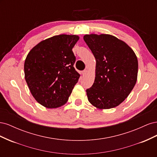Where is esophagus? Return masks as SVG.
<instances>
[{
	"instance_id": "obj_1",
	"label": "esophagus",
	"mask_w": 157,
	"mask_h": 157,
	"mask_svg": "<svg viewBox=\"0 0 157 157\" xmlns=\"http://www.w3.org/2000/svg\"><path fill=\"white\" fill-rule=\"evenodd\" d=\"M86 73H87V70H86V69H84V70L82 71V74L83 76L86 75Z\"/></svg>"
}]
</instances>
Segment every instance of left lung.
<instances>
[{
    "label": "left lung",
    "instance_id": "8db88e82",
    "mask_svg": "<svg viewBox=\"0 0 157 157\" xmlns=\"http://www.w3.org/2000/svg\"><path fill=\"white\" fill-rule=\"evenodd\" d=\"M83 39L96 60L94 82L86 90L88 101L98 109L115 107L136 83L137 57L129 46L114 36L92 34Z\"/></svg>",
    "mask_w": 157,
    "mask_h": 157
}]
</instances>
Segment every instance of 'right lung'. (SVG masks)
<instances>
[{
  "mask_svg": "<svg viewBox=\"0 0 157 157\" xmlns=\"http://www.w3.org/2000/svg\"><path fill=\"white\" fill-rule=\"evenodd\" d=\"M77 35H59L41 41L28 54L24 63L25 78L38 103L57 108L68 101L80 74L73 65L72 49Z\"/></svg>",
  "mask_w": 157,
  "mask_h": 157,
  "instance_id": "right-lung-1",
  "label": "right lung"
}]
</instances>
